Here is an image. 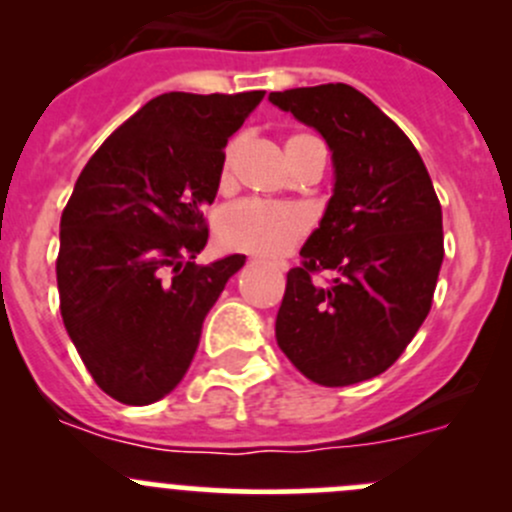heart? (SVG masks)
<instances>
[{"mask_svg":"<svg viewBox=\"0 0 512 512\" xmlns=\"http://www.w3.org/2000/svg\"><path fill=\"white\" fill-rule=\"evenodd\" d=\"M317 143V138L307 133H297L287 141L289 163L299 158L307 146ZM242 136L230 138L220 156L218 183L223 190H230L235 183V163L240 156ZM309 230V215L292 203H265V200H242L220 213L215 223V235L225 250L250 252L260 257H280L292 250Z\"/></svg>","mask_w":512,"mask_h":512,"instance_id":"1","label":"heart"}]
</instances>
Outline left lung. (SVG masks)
<instances>
[{"label":"left lung","instance_id":"left-lung-1","mask_svg":"<svg viewBox=\"0 0 512 512\" xmlns=\"http://www.w3.org/2000/svg\"><path fill=\"white\" fill-rule=\"evenodd\" d=\"M332 148L334 195L287 272L277 344L319 386L384 374L428 317L443 262V215L404 131L347 84L270 94ZM332 271L322 286L313 280Z\"/></svg>","mask_w":512,"mask_h":512}]
</instances>
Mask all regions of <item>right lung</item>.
Wrapping results in <instances>:
<instances>
[{"label":"right lung","mask_w":512,"mask_h":512,"mask_svg":"<svg viewBox=\"0 0 512 512\" xmlns=\"http://www.w3.org/2000/svg\"><path fill=\"white\" fill-rule=\"evenodd\" d=\"M265 91H170L138 108L91 156L61 215L59 307L98 389L128 406L180 384L203 322L245 265H195L220 156Z\"/></svg>","instance_id":"obj_1"}]
</instances>
